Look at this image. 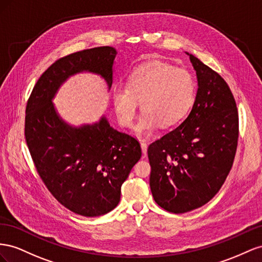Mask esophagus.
<instances>
[{
  "mask_svg": "<svg viewBox=\"0 0 262 262\" xmlns=\"http://www.w3.org/2000/svg\"><path fill=\"white\" fill-rule=\"evenodd\" d=\"M140 146H141V150H143V154L146 155V154H147V148H148V145H147L146 141L141 140V141H140Z\"/></svg>",
  "mask_w": 262,
  "mask_h": 262,
  "instance_id": "1",
  "label": "esophagus"
}]
</instances>
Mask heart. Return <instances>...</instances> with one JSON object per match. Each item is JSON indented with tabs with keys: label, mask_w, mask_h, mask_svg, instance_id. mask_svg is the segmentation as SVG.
<instances>
[{
	"label": "heart",
	"mask_w": 262,
	"mask_h": 262,
	"mask_svg": "<svg viewBox=\"0 0 262 262\" xmlns=\"http://www.w3.org/2000/svg\"><path fill=\"white\" fill-rule=\"evenodd\" d=\"M112 100L118 122L132 127L141 102V114L136 132L148 135L157 126L170 127L183 119L195 100V81L185 69L167 62L149 61L129 74L126 88L117 86Z\"/></svg>",
	"instance_id": "1"
}]
</instances>
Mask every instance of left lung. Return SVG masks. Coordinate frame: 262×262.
<instances>
[{
	"label": "left lung",
	"instance_id": "obj_1",
	"mask_svg": "<svg viewBox=\"0 0 262 262\" xmlns=\"http://www.w3.org/2000/svg\"><path fill=\"white\" fill-rule=\"evenodd\" d=\"M188 55L199 86L193 107L180 126L148 147L152 196L176 214L203 206L220 191L233 167L239 132L236 102L226 81Z\"/></svg>",
	"mask_w": 262,
	"mask_h": 262
}]
</instances>
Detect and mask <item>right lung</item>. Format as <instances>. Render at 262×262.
<instances>
[{
  "label": "right lung",
  "instance_id": "obj_1",
  "mask_svg": "<svg viewBox=\"0 0 262 262\" xmlns=\"http://www.w3.org/2000/svg\"><path fill=\"white\" fill-rule=\"evenodd\" d=\"M116 54L103 46L58 59L37 81L26 105L25 138L37 172L59 203L86 217L117 206L141 148L136 138L110 126L105 116L92 125H69L52 99L67 79L83 71L99 74L110 90Z\"/></svg>",
  "mask_w": 262,
  "mask_h": 262
}]
</instances>
